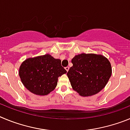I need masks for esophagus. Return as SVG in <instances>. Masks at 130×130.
Listing matches in <instances>:
<instances>
[{"mask_svg": "<svg viewBox=\"0 0 130 130\" xmlns=\"http://www.w3.org/2000/svg\"><path fill=\"white\" fill-rule=\"evenodd\" d=\"M65 69V70L67 71V72H68V71H69V67H66Z\"/></svg>", "mask_w": 130, "mask_h": 130, "instance_id": "obj_1", "label": "esophagus"}]
</instances>
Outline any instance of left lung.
<instances>
[{"label":"left lung","instance_id":"8db88e82","mask_svg":"<svg viewBox=\"0 0 130 130\" xmlns=\"http://www.w3.org/2000/svg\"><path fill=\"white\" fill-rule=\"evenodd\" d=\"M72 63L67 74L73 89L82 96L100 92L111 76V63L102 55L81 54L72 59Z\"/></svg>","mask_w":130,"mask_h":130}]
</instances>
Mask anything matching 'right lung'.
I'll list each match as a JSON object with an SVG mask.
<instances>
[{"instance_id":"obj_1","label":"right lung","mask_w":130,"mask_h":130,"mask_svg":"<svg viewBox=\"0 0 130 130\" xmlns=\"http://www.w3.org/2000/svg\"><path fill=\"white\" fill-rule=\"evenodd\" d=\"M66 72L60 59L46 54L26 59L19 73L22 83L30 92L46 95L56 88L58 77Z\"/></svg>"}]
</instances>
